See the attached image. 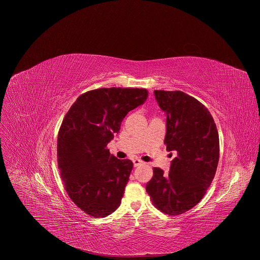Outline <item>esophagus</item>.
<instances>
[{
  "instance_id": "esophagus-1",
  "label": "esophagus",
  "mask_w": 260,
  "mask_h": 260,
  "mask_svg": "<svg viewBox=\"0 0 260 260\" xmlns=\"http://www.w3.org/2000/svg\"><path fill=\"white\" fill-rule=\"evenodd\" d=\"M133 162H134V166H135V167H139L140 165H142V164H143V161H142L141 159H138V158L133 159Z\"/></svg>"
}]
</instances>
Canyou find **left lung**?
I'll return each instance as SVG.
<instances>
[{
	"instance_id": "1",
	"label": "left lung",
	"mask_w": 260,
	"mask_h": 260,
	"mask_svg": "<svg viewBox=\"0 0 260 260\" xmlns=\"http://www.w3.org/2000/svg\"><path fill=\"white\" fill-rule=\"evenodd\" d=\"M167 115L165 144L176 151L170 172L153 168L146 191L162 213L180 215L193 208L211 185L219 160V136L208 109L183 91L154 90Z\"/></svg>"
}]
</instances>
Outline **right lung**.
<instances>
[{
	"label": "right lung",
	"mask_w": 260,
	"mask_h": 260,
	"mask_svg": "<svg viewBox=\"0 0 260 260\" xmlns=\"http://www.w3.org/2000/svg\"><path fill=\"white\" fill-rule=\"evenodd\" d=\"M148 98L144 88H99L81 94L66 114L57 137V164L66 191L94 218L121 204L133 162L110 154L108 143L129 111Z\"/></svg>",
	"instance_id": "1"
}]
</instances>
